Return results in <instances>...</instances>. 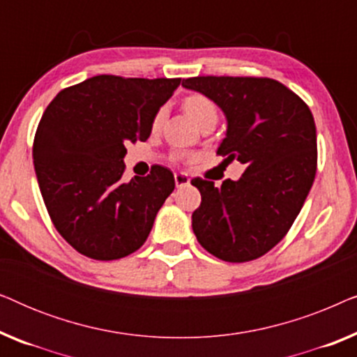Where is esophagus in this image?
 <instances>
[{
	"label": "esophagus",
	"instance_id": "obj_1",
	"mask_svg": "<svg viewBox=\"0 0 357 357\" xmlns=\"http://www.w3.org/2000/svg\"><path fill=\"white\" fill-rule=\"evenodd\" d=\"M175 185H177V187H187V185H190L188 174H185V172L175 174Z\"/></svg>",
	"mask_w": 357,
	"mask_h": 357
}]
</instances>
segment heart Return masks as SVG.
<instances>
[{
  "instance_id": "1",
  "label": "heart",
  "mask_w": 357,
  "mask_h": 357,
  "mask_svg": "<svg viewBox=\"0 0 357 357\" xmlns=\"http://www.w3.org/2000/svg\"><path fill=\"white\" fill-rule=\"evenodd\" d=\"M183 109L187 110V114L192 116L199 126L211 120L218 121V107L214 104L213 99H209V97L204 94H190L185 97ZM164 116H165V107H160L153 116V130H158L159 126L162 125ZM174 158L175 159L183 158V153H178L177 151V153H174Z\"/></svg>"
}]
</instances>
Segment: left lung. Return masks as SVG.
<instances>
[{
  "instance_id": "8db88e82",
  "label": "left lung",
  "mask_w": 357,
  "mask_h": 357,
  "mask_svg": "<svg viewBox=\"0 0 357 357\" xmlns=\"http://www.w3.org/2000/svg\"><path fill=\"white\" fill-rule=\"evenodd\" d=\"M208 96L227 116L218 149L222 164L238 160L237 182L195 177L202 204L193 232L219 260H255L278 245L301 213L317 172V130L309 105L271 77L197 76L182 82Z\"/></svg>"
}]
</instances>
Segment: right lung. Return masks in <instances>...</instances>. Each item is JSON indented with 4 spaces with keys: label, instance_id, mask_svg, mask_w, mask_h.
Listing matches in <instances>:
<instances>
[{
    "label": "right lung",
    "instance_id": "right-lung-1",
    "mask_svg": "<svg viewBox=\"0 0 357 357\" xmlns=\"http://www.w3.org/2000/svg\"><path fill=\"white\" fill-rule=\"evenodd\" d=\"M180 82L100 75L60 91L43 112L32 148L38 188L53 226L81 255L119 260L148 238L175 178L155 164L125 183V144L149 138Z\"/></svg>",
    "mask_w": 357,
    "mask_h": 357
}]
</instances>
